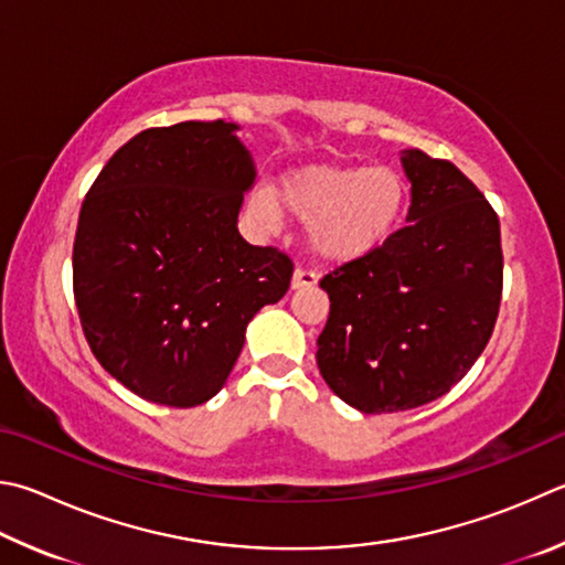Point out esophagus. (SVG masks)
<instances>
[{
	"mask_svg": "<svg viewBox=\"0 0 565 565\" xmlns=\"http://www.w3.org/2000/svg\"><path fill=\"white\" fill-rule=\"evenodd\" d=\"M318 281V274L309 269H296L291 279V289H311Z\"/></svg>",
	"mask_w": 565,
	"mask_h": 565,
	"instance_id": "34e87169",
	"label": "esophagus"
}]
</instances>
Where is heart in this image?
I'll use <instances>...</instances> for the list:
<instances>
[{"label": "heart", "instance_id": "heart-1", "mask_svg": "<svg viewBox=\"0 0 565 565\" xmlns=\"http://www.w3.org/2000/svg\"><path fill=\"white\" fill-rule=\"evenodd\" d=\"M405 194L399 172L387 166H309L281 180L279 200L266 190L256 192L252 212L274 230L281 202L306 222V244L316 259L345 264L371 254L393 234Z\"/></svg>", "mask_w": 565, "mask_h": 565}]
</instances>
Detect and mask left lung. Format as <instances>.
Returning <instances> with one entry per match:
<instances>
[{
	"label": "left lung",
	"mask_w": 565,
	"mask_h": 565,
	"mask_svg": "<svg viewBox=\"0 0 565 565\" xmlns=\"http://www.w3.org/2000/svg\"><path fill=\"white\" fill-rule=\"evenodd\" d=\"M407 227L321 279L331 299L316 363L365 415L403 413L449 393L494 331L504 256L499 217L449 160L403 150Z\"/></svg>",
	"instance_id": "8db88e82"
}]
</instances>
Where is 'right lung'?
<instances>
[{"label": "right lung", "mask_w": 565, "mask_h": 565, "mask_svg": "<svg viewBox=\"0 0 565 565\" xmlns=\"http://www.w3.org/2000/svg\"><path fill=\"white\" fill-rule=\"evenodd\" d=\"M237 130L184 120L138 132L78 214L81 328L96 361L150 403L194 407L217 395L256 311L289 291V256L237 230L256 180Z\"/></svg>", "instance_id": "obj_1"}]
</instances>
